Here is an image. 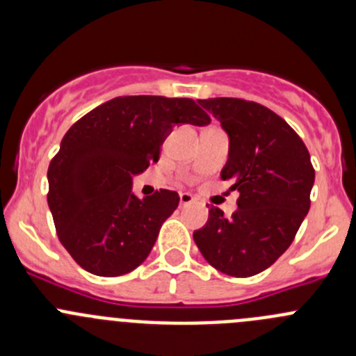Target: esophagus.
<instances>
[{
	"instance_id": "1",
	"label": "esophagus",
	"mask_w": 356,
	"mask_h": 356,
	"mask_svg": "<svg viewBox=\"0 0 356 356\" xmlns=\"http://www.w3.org/2000/svg\"><path fill=\"white\" fill-rule=\"evenodd\" d=\"M193 201H195V198H193L189 193H181L179 195V203H181V207H186V204H191Z\"/></svg>"
}]
</instances>
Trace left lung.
Masks as SVG:
<instances>
[{
	"label": "left lung",
	"mask_w": 356,
	"mask_h": 356,
	"mask_svg": "<svg viewBox=\"0 0 356 356\" xmlns=\"http://www.w3.org/2000/svg\"><path fill=\"white\" fill-rule=\"evenodd\" d=\"M229 136L220 177L238 189V210L224 217L208 208V222L193 232L204 260L232 277L270 267L293 243L310 210L315 181L310 153L284 118L239 98L198 99Z\"/></svg>",
	"instance_id": "1"
}]
</instances>
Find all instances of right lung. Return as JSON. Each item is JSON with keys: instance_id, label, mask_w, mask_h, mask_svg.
Segmentation results:
<instances>
[{"instance_id": "add662e5", "label": "right lung", "mask_w": 356, "mask_h": 356, "mask_svg": "<svg viewBox=\"0 0 356 356\" xmlns=\"http://www.w3.org/2000/svg\"><path fill=\"white\" fill-rule=\"evenodd\" d=\"M210 124L189 98L118 96L96 106L63 136L48 168V207L56 234L84 270L117 277L148 258L179 195L138 198L132 175L158 161L174 125Z\"/></svg>"}]
</instances>
